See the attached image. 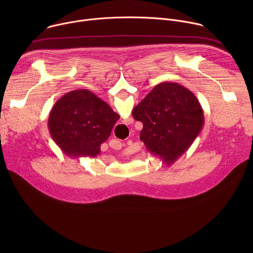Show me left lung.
Wrapping results in <instances>:
<instances>
[{"instance_id":"obj_1","label":"left lung","mask_w":253,"mask_h":253,"mask_svg":"<svg viewBox=\"0 0 253 253\" xmlns=\"http://www.w3.org/2000/svg\"><path fill=\"white\" fill-rule=\"evenodd\" d=\"M132 115L143 123L140 139L147 150L167 165L189 149L204 125L198 99L173 82L156 85L134 108Z\"/></svg>"}]
</instances>
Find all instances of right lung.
Returning <instances> with one entry per match:
<instances>
[{
    "label": "right lung",
    "instance_id": "1",
    "mask_svg": "<svg viewBox=\"0 0 253 253\" xmlns=\"http://www.w3.org/2000/svg\"><path fill=\"white\" fill-rule=\"evenodd\" d=\"M120 118L106 102L86 89L68 92L53 106L48 127L68 156L96 157Z\"/></svg>",
    "mask_w": 253,
    "mask_h": 253
}]
</instances>
